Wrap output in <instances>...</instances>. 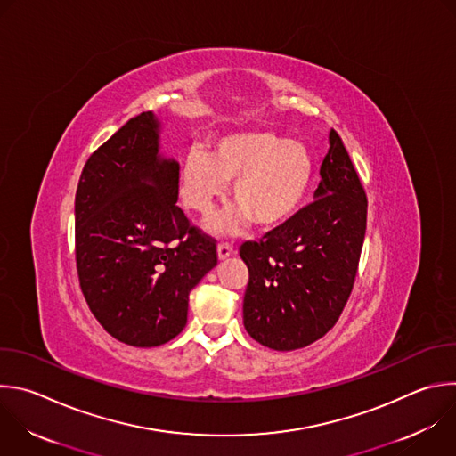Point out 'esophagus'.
Here are the masks:
<instances>
[{
	"label": "esophagus",
	"mask_w": 456,
	"mask_h": 456,
	"mask_svg": "<svg viewBox=\"0 0 456 456\" xmlns=\"http://www.w3.org/2000/svg\"><path fill=\"white\" fill-rule=\"evenodd\" d=\"M216 252H218V259H227L229 256L236 254V250H234V247L231 243H220Z\"/></svg>",
	"instance_id": "esophagus-1"
}]
</instances>
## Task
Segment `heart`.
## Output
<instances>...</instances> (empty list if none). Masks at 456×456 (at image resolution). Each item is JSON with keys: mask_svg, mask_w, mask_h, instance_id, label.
Returning a JSON list of instances; mask_svg holds the SVG:
<instances>
[{"mask_svg": "<svg viewBox=\"0 0 456 456\" xmlns=\"http://www.w3.org/2000/svg\"><path fill=\"white\" fill-rule=\"evenodd\" d=\"M315 175L308 146L272 130H241L218 137L211 154L191 148L179 170L183 204L208 216L232 183L238 208L213 220L211 229L234 234L248 222L270 231L289 222L305 204Z\"/></svg>", "mask_w": 456, "mask_h": 456, "instance_id": "heart-1", "label": "heart"}]
</instances>
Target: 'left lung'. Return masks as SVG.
<instances>
[{
  "label": "left lung",
  "instance_id": "obj_1",
  "mask_svg": "<svg viewBox=\"0 0 456 456\" xmlns=\"http://www.w3.org/2000/svg\"><path fill=\"white\" fill-rule=\"evenodd\" d=\"M367 229V197L340 135L331 128L315 202L289 222L247 241V333L273 351L322 338L351 295Z\"/></svg>",
  "mask_w": 456,
  "mask_h": 456
}]
</instances>
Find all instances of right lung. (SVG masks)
I'll return each mask as SVG.
<instances>
[{
    "label": "right lung",
    "mask_w": 456,
    "mask_h": 456,
    "mask_svg": "<svg viewBox=\"0 0 456 456\" xmlns=\"http://www.w3.org/2000/svg\"><path fill=\"white\" fill-rule=\"evenodd\" d=\"M161 119L141 112L87 159L75 197V254L89 310L116 340L158 347L188 322L190 291L216 266L215 240L190 224Z\"/></svg>",
    "instance_id": "1"
}]
</instances>
